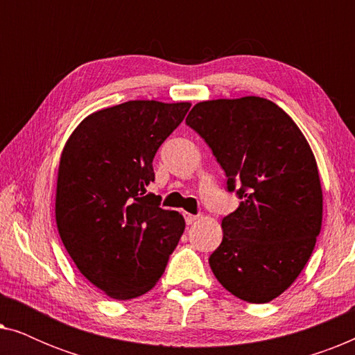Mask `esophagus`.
I'll use <instances>...</instances> for the list:
<instances>
[{"label":"esophagus","mask_w":355,"mask_h":355,"mask_svg":"<svg viewBox=\"0 0 355 355\" xmlns=\"http://www.w3.org/2000/svg\"><path fill=\"white\" fill-rule=\"evenodd\" d=\"M184 218H186L187 225H193V223H196L200 216H198V215H191V213H184Z\"/></svg>","instance_id":"34e87169"}]
</instances>
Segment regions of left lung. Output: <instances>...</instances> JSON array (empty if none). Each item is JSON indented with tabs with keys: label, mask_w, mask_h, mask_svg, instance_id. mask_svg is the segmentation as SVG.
I'll return each mask as SVG.
<instances>
[{
	"label": "left lung",
	"mask_w": 355,
	"mask_h": 355,
	"mask_svg": "<svg viewBox=\"0 0 355 355\" xmlns=\"http://www.w3.org/2000/svg\"><path fill=\"white\" fill-rule=\"evenodd\" d=\"M225 169L239 207L223 218L210 268L245 302L266 304L304 270L322 230L323 193L307 139L293 118L260 96L207 100L186 118Z\"/></svg>",
	"instance_id": "left-lung-1"
}]
</instances>
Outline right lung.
Returning <instances> with one entry per match:
<instances>
[{"label": "right lung", "mask_w": 355, "mask_h": 355, "mask_svg": "<svg viewBox=\"0 0 355 355\" xmlns=\"http://www.w3.org/2000/svg\"><path fill=\"white\" fill-rule=\"evenodd\" d=\"M189 108V101L132 100L95 111L62 148L58 232L80 273L111 299L148 293L186 227L147 186L155 181V153Z\"/></svg>", "instance_id": "1"}]
</instances>
